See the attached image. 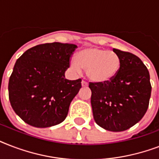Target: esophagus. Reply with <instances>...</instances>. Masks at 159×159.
<instances>
[{"instance_id": "esophagus-1", "label": "esophagus", "mask_w": 159, "mask_h": 159, "mask_svg": "<svg viewBox=\"0 0 159 159\" xmlns=\"http://www.w3.org/2000/svg\"><path fill=\"white\" fill-rule=\"evenodd\" d=\"M82 87H87L88 86V83H87L86 81H82Z\"/></svg>"}]
</instances>
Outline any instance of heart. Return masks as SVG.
Listing matches in <instances>:
<instances>
[{"label": "heart", "mask_w": 159, "mask_h": 159, "mask_svg": "<svg viewBox=\"0 0 159 159\" xmlns=\"http://www.w3.org/2000/svg\"><path fill=\"white\" fill-rule=\"evenodd\" d=\"M121 65L120 57L113 51L97 47L83 48L72 58L71 66L76 72L86 69L87 76L95 82H106L116 77Z\"/></svg>", "instance_id": "heart-1"}]
</instances>
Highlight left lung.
<instances>
[{
  "mask_svg": "<svg viewBox=\"0 0 159 159\" xmlns=\"http://www.w3.org/2000/svg\"><path fill=\"white\" fill-rule=\"evenodd\" d=\"M120 57V71L111 81L90 82L91 104L96 123L120 132L137 124L148 110L151 96L148 68L136 55L113 48Z\"/></svg>",
  "mask_w": 159,
  "mask_h": 159,
  "instance_id": "8db88e82",
  "label": "left lung"
}]
</instances>
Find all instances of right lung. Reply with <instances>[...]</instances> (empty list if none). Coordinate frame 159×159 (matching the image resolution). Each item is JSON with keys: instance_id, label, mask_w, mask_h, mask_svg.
<instances>
[{"instance_id": "1", "label": "right lung", "mask_w": 159, "mask_h": 159, "mask_svg": "<svg viewBox=\"0 0 159 159\" xmlns=\"http://www.w3.org/2000/svg\"><path fill=\"white\" fill-rule=\"evenodd\" d=\"M77 45L39 44L16 61L9 80V99L17 115L30 125L47 128L64 120L82 79L67 80L65 72Z\"/></svg>"}]
</instances>
